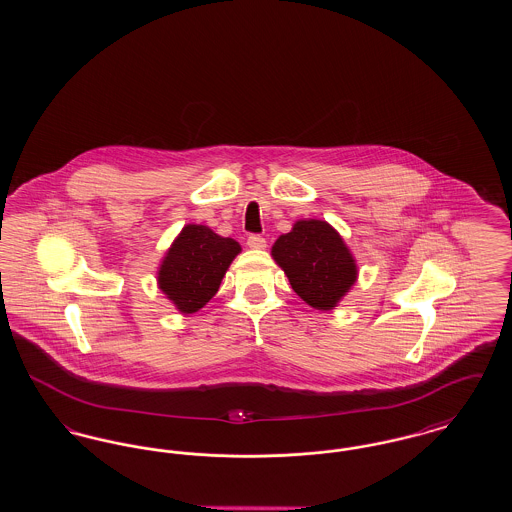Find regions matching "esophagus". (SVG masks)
<instances>
[{"mask_svg":"<svg viewBox=\"0 0 512 512\" xmlns=\"http://www.w3.org/2000/svg\"><path fill=\"white\" fill-rule=\"evenodd\" d=\"M247 245H249L251 249H265V247H267V240H265L263 236H259V234H251V236L247 238Z\"/></svg>","mask_w":512,"mask_h":512,"instance_id":"esophagus-1","label":"esophagus"}]
</instances>
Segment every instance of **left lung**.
<instances>
[{"label": "left lung", "mask_w": 512, "mask_h": 512, "mask_svg": "<svg viewBox=\"0 0 512 512\" xmlns=\"http://www.w3.org/2000/svg\"><path fill=\"white\" fill-rule=\"evenodd\" d=\"M272 257L284 268L293 292L320 311L336 307L357 280L347 245L324 220H297L292 232L272 245Z\"/></svg>", "instance_id": "obj_1"}]
</instances>
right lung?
Here are the masks:
<instances>
[{
  "instance_id": "add662e5",
  "label": "right lung",
  "mask_w": 512,
  "mask_h": 512,
  "mask_svg": "<svg viewBox=\"0 0 512 512\" xmlns=\"http://www.w3.org/2000/svg\"><path fill=\"white\" fill-rule=\"evenodd\" d=\"M240 251L236 240L222 238L207 226L188 224L167 251L159 288L180 313H195L219 292L226 268Z\"/></svg>"
}]
</instances>
